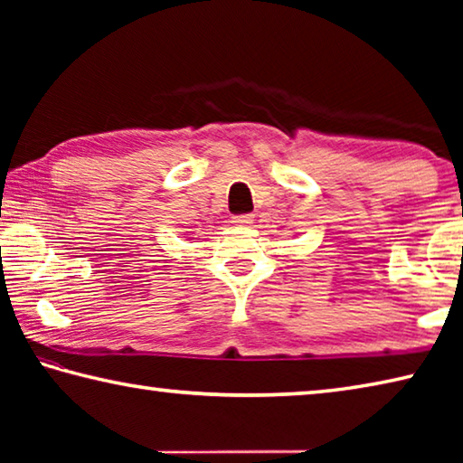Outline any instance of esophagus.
Here are the masks:
<instances>
[{
    "instance_id": "esophagus-1",
    "label": "esophagus",
    "mask_w": 463,
    "mask_h": 463,
    "mask_svg": "<svg viewBox=\"0 0 463 463\" xmlns=\"http://www.w3.org/2000/svg\"><path fill=\"white\" fill-rule=\"evenodd\" d=\"M232 222L239 226H250L253 224V214H237V216H232Z\"/></svg>"
}]
</instances>
